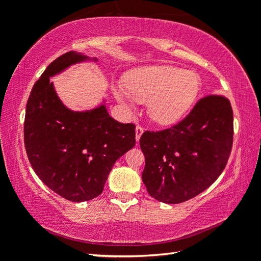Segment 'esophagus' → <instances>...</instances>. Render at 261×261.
<instances>
[{
  "mask_svg": "<svg viewBox=\"0 0 261 261\" xmlns=\"http://www.w3.org/2000/svg\"><path fill=\"white\" fill-rule=\"evenodd\" d=\"M143 132H144V127L143 126H141V125H137L136 126V140H137V143H138V141H139L141 135H143Z\"/></svg>",
  "mask_w": 261,
  "mask_h": 261,
  "instance_id": "34e87169",
  "label": "esophagus"
}]
</instances>
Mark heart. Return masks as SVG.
<instances>
[{
    "instance_id": "obj_1",
    "label": "heart",
    "mask_w": 261,
    "mask_h": 261,
    "mask_svg": "<svg viewBox=\"0 0 261 261\" xmlns=\"http://www.w3.org/2000/svg\"><path fill=\"white\" fill-rule=\"evenodd\" d=\"M125 87L115 88L122 103L134 99L147 102L148 115L161 124L177 121L191 107L199 92V77L168 65L136 69L126 76Z\"/></svg>"
}]
</instances>
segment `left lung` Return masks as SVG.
I'll return each instance as SVG.
<instances>
[{
  "label": "left lung",
  "mask_w": 261,
  "mask_h": 261,
  "mask_svg": "<svg viewBox=\"0 0 261 261\" xmlns=\"http://www.w3.org/2000/svg\"><path fill=\"white\" fill-rule=\"evenodd\" d=\"M232 140V108L221 94L202 96L170 127L146 130L139 144L145 155L141 178L147 192L166 204L198 196L226 168Z\"/></svg>",
  "instance_id": "left-lung-1"
}]
</instances>
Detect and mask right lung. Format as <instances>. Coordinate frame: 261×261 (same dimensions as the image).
<instances>
[{
    "mask_svg": "<svg viewBox=\"0 0 261 261\" xmlns=\"http://www.w3.org/2000/svg\"><path fill=\"white\" fill-rule=\"evenodd\" d=\"M85 59L68 51L48 65L31 91L24 121L25 149L35 174L74 202L102 193L114 163L136 144L134 123L114 120L105 106L74 113L57 98L50 76Z\"/></svg>",
    "mask_w": 261,
    "mask_h": 261,
    "instance_id": "1",
    "label": "right lung"
}]
</instances>
